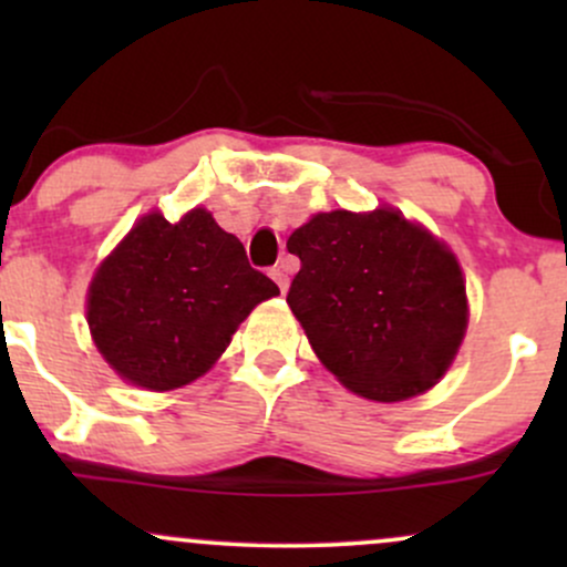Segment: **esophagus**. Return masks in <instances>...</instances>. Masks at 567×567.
<instances>
[{"label": "esophagus", "mask_w": 567, "mask_h": 567, "mask_svg": "<svg viewBox=\"0 0 567 567\" xmlns=\"http://www.w3.org/2000/svg\"><path fill=\"white\" fill-rule=\"evenodd\" d=\"M271 279H275V282L279 285V290L288 292L290 277H288V269H285V264H279V266H275V269H271Z\"/></svg>", "instance_id": "esophagus-1"}]
</instances>
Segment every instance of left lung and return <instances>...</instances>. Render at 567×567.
<instances>
[{"instance_id":"8db88e82","label":"left lung","mask_w":567,"mask_h":567,"mask_svg":"<svg viewBox=\"0 0 567 567\" xmlns=\"http://www.w3.org/2000/svg\"><path fill=\"white\" fill-rule=\"evenodd\" d=\"M301 258L288 306L320 362L349 392L402 402L453 365L470 298L445 239L392 205L315 213L290 234Z\"/></svg>"}]
</instances>
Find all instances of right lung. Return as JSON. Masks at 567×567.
Here are the masks:
<instances>
[{
    "label": "right lung",
    "mask_w": 567,
    "mask_h": 567,
    "mask_svg": "<svg viewBox=\"0 0 567 567\" xmlns=\"http://www.w3.org/2000/svg\"><path fill=\"white\" fill-rule=\"evenodd\" d=\"M275 296L210 210L192 207L175 224L148 210L97 264L84 317L122 381L173 392L216 365L247 315Z\"/></svg>",
    "instance_id": "1"
}]
</instances>
